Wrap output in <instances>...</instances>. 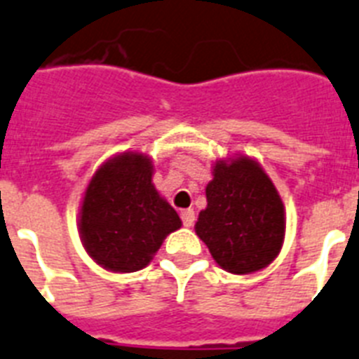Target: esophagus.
I'll return each instance as SVG.
<instances>
[{
    "label": "esophagus",
    "mask_w": 359,
    "mask_h": 359,
    "mask_svg": "<svg viewBox=\"0 0 359 359\" xmlns=\"http://www.w3.org/2000/svg\"><path fill=\"white\" fill-rule=\"evenodd\" d=\"M182 222H183V225H185V226L194 225V210H192V209L182 210Z\"/></svg>",
    "instance_id": "1"
}]
</instances>
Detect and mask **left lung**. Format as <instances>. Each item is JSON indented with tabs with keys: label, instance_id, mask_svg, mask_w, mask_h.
I'll return each mask as SVG.
<instances>
[{
	"label": "left lung",
	"instance_id": "obj_1",
	"mask_svg": "<svg viewBox=\"0 0 359 359\" xmlns=\"http://www.w3.org/2000/svg\"><path fill=\"white\" fill-rule=\"evenodd\" d=\"M196 234L232 274L262 271L280 254L285 209L271 177L247 156L216 161Z\"/></svg>",
	"mask_w": 359,
	"mask_h": 359
}]
</instances>
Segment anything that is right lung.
<instances>
[{
	"label": "right lung",
	"mask_w": 359,
	"mask_h": 359,
	"mask_svg": "<svg viewBox=\"0 0 359 359\" xmlns=\"http://www.w3.org/2000/svg\"><path fill=\"white\" fill-rule=\"evenodd\" d=\"M180 226L177 212L152 183V161L137 152H123L97 168L79 212L85 250L112 272L147 267Z\"/></svg>",
	"instance_id": "1"
}]
</instances>
